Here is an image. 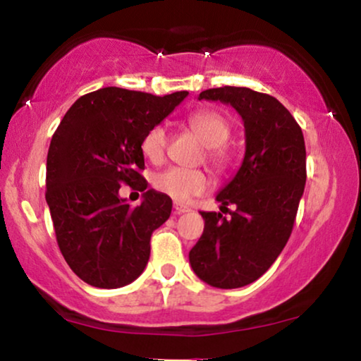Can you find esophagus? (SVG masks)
Listing matches in <instances>:
<instances>
[{
    "mask_svg": "<svg viewBox=\"0 0 361 361\" xmlns=\"http://www.w3.org/2000/svg\"><path fill=\"white\" fill-rule=\"evenodd\" d=\"M173 208H175L176 214H183V213H188V211H191L190 206L181 204V203H175V204H173Z\"/></svg>",
    "mask_w": 361,
    "mask_h": 361,
    "instance_id": "esophagus-1",
    "label": "esophagus"
}]
</instances>
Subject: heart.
<instances>
[{
	"mask_svg": "<svg viewBox=\"0 0 361 361\" xmlns=\"http://www.w3.org/2000/svg\"><path fill=\"white\" fill-rule=\"evenodd\" d=\"M190 128L208 145V160L216 168H224L228 163L226 142L231 137V123L218 110H200L190 115ZM168 147V132L163 125H155L142 138V152L148 160L158 163L163 160ZM155 188L176 201H186L191 196L208 190L209 178L200 168L170 166L155 176Z\"/></svg>",
	"mask_w": 361,
	"mask_h": 361,
	"instance_id": "1",
	"label": "heart"
}]
</instances>
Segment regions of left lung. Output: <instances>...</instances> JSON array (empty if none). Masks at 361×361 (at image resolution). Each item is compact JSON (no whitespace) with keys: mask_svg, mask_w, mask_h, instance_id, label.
<instances>
[{"mask_svg":"<svg viewBox=\"0 0 361 361\" xmlns=\"http://www.w3.org/2000/svg\"><path fill=\"white\" fill-rule=\"evenodd\" d=\"M201 99L238 110L246 153L236 176L216 196L229 218L201 211L204 231L190 251V264L206 284L238 289L257 281L289 241L307 180L304 133L269 94L224 85L203 90ZM229 204L237 209L231 212Z\"/></svg>","mask_w":361,"mask_h":361,"instance_id":"left-lung-1","label":"left lung"}]
</instances>
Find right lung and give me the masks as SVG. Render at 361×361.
<instances>
[{
	"instance_id": "add662e5",
	"label": "right lung",
	"mask_w": 361,
	"mask_h": 361,
	"mask_svg": "<svg viewBox=\"0 0 361 361\" xmlns=\"http://www.w3.org/2000/svg\"><path fill=\"white\" fill-rule=\"evenodd\" d=\"M186 95L99 89L77 99L52 135L46 201L62 256L89 286L117 289L145 269L152 233L170 218L171 200L147 190L142 138ZM122 184L144 191L135 209L118 196Z\"/></svg>"
}]
</instances>
